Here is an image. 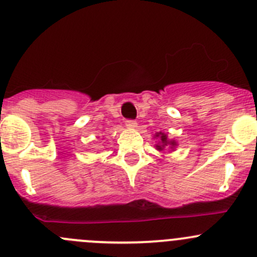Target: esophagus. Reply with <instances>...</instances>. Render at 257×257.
Here are the masks:
<instances>
[{"label": "esophagus", "mask_w": 257, "mask_h": 257, "mask_svg": "<svg viewBox=\"0 0 257 257\" xmlns=\"http://www.w3.org/2000/svg\"><path fill=\"white\" fill-rule=\"evenodd\" d=\"M125 125H126V128H129V129H136L138 124H137L136 120H126Z\"/></svg>", "instance_id": "1"}]
</instances>
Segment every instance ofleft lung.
<instances>
[{"instance_id":"8db88e82","label":"left lung","mask_w":257,"mask_h":257,"mask_svg":"<svg viewBox=\"0 0 257 257\" xmlns=\"http://www.w3.org/2000/svg\"><path fill=\"white\" fill-rule=\"evenodd\" d=\"M154 138L159 141L157 144H155V149H157L158 152L165 153V150L167 149H169L170 152H174L175 148H177L178 145L177 141H174V139H169L167 134L163 133V132H158V133H155Z\"/></svg>"}]
</instances>
